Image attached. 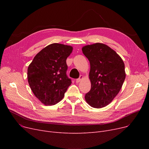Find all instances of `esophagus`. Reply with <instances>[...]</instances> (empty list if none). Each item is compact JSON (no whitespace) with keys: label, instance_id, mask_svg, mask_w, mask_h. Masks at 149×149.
I'll return each instance as SVG.
<instances>
[{"label":"esophagus","instance_id":"34e87169","mask_svg":"<svg viewBox=\"0 0 149 149\" xmlns=\"http://www.w3.org/2000/svg\"><path fill=\"white\" fill-rule=\"evenodd\" d=\"M83 79V75H80L79 79H77L76 80V83H79L80 81H81V80Z\"/></svg>","mask_w":149,"mask_h":149}]
</instances>
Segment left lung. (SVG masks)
<instances>
[{
	"instance_id": "obj_1",
	"label": "left lung",
	"mask_w": 149,
	"mask_h": 149,
	"mask_svg": "<svg viewBox=\"0 0 149 149\" xmlns=\"http://www.w3.org/2000/svg\"><path fill=\"white\" fill-rule=\"evenodd\" d=\"M82 51L91 65V89L86 93L85 100L92 107H105L118 94L124 81V62L115 51L103 43L85 46Z\"/></svg>"
}]
</instances>
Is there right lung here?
<instances>
[{
    "instance_id": "add662e5",
    "label": "right lung",
    "mask_w": 149,
    "mask_h": 149,
    "mask_svg": "<svg viewBox=\"0 0 149 149\" xmlns=\"http://www.w3.org/2000/svg\"><path fill=\"white\" fill-rule=\"evenodd\" d=\"M72 47L59 43L46 46L34 57L28 68V81L34 95L46 106L62 100L71 79L66 74V59Z\"/></svg>"
}]
</instances>
